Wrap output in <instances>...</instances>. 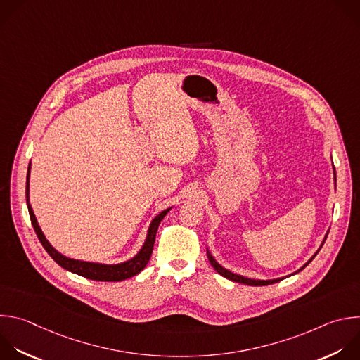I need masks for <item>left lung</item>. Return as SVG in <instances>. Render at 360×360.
Listing matches in <instances>:
<instances>
[{
    "mask_svg": "<svg viewBox=\"0 0 360 360\" xmlns=\"http://www.w3.org/2000/svg\"><path fill=\"white\" fill-rule=\"evenodd\" d=\"M333 179H335V185H336V172H335V168H333ZM328 236V234H326ZM326 236H325V238H326ZM325 238H323V242H322V245L325 243ZM322 245H321V248H322ZM321 248L318 249V252L321 250ZM318 252L311 257V260H308V263H305L300 270H297L295 273H292L291 276H294V274H297V273H300L302 269H305L311 262H312V259L318 255ZM207 259H209V263H210V266L220 274V276H223L224 278H227V280H231V281H234V283H242V284H246V285H255V287H257V285H269V284H274V283H278V281H281L284 277H281V278H274V280H255V278H249V277H243V276H238V274H234V273H231V271H229V270H226L224 267H221L214 259H213V256L210 255V252L207 250Z\"/></svg>",
    "mask_w": 360,
    "mask_h": 360,
    "instance_id": "left-lung-1",
    "label": "left lung"
}]
</instances>
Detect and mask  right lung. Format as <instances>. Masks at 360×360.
<instances>
[{
	"label": "right lung",
	"instance_id": "right-lung-1",
	"mask_svg": "<svg viewBox=\"0 0 360 360\" xmlns=\"http://www.w3.org/2000/svg\"><path fill=\"white\" fill-rule=\"evenodd\" d=\"M30 172H31V164L28 167V175H27V205H28V210H30V217H31L34 230L39 238L41 245L60 267H63L65 270H68L70 273H75L77 276H82L89 280H96V281H123V280L137 276L140 271L144 270V267L147 266V263L150 262L151 255H153L158 226H160L161 220L165 217V214L171 210V207L162 210L160 214H157L153 219V221L148 227L146 242H144L143 248L140 249V252L133 259H130L124 263H118V264H101V263L75 260V259L60 255L56 249H53L52 245L46 240L45 234L42 233V230L37 221L35 213L32 210V206L30 203Z\"/></svg>",
	"mask_w": 360,
	"mask_h": 360
}]
</instances>
